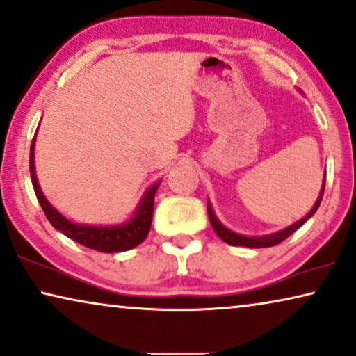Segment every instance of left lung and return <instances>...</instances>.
<instances>
[{
    "label": "left lung",
    "instance_id": "8db88e82",
    "mask_svg": "<svg viewBox=\"0 0 356 356\" xmlns=\"http://www.w3.org/2000/svg\"><path fill=\"white\" fill-rule=\"evenodd\" d=\"M324 185H326V174H324V179H323V187H321V192H319V197L316 200V203L313 204V208L309 209V213L307 216H303L300 221L290 224L289 227L285 229H280L277 232H273V234H268V235H258V237H248V235H242V234H237L234 232V230L227 229L224 224L219 221L216 214H214V209L211 207V202L208 200V216H209V222H211V226L214 229V232L218 234V237L224 240V242L232 245V247H248V248H268V247H274V245H277L282 242L289 237V235H292L295 230L300 229L303 226L305 222L308 221L309 218L313 216L314 213H316V209L319 208V204H321V200H323V195H324Z\"/></svg>",
    "mask_w": 356,
    "mask_h": 356
}]
</instances>
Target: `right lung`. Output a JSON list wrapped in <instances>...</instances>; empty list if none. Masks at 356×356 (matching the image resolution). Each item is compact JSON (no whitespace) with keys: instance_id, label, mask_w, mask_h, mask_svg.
Segmentation results:
<instances>
[{"instance_id":"add662e5","label":"right lung","mask_w":356,"mask_h":356,"mask_svg":"<svg viewBox=\"0 0 356 356\" xmlns=\"http://www.w3.org/2000/svg\"><path fill=\"white\" fill-rule=\"evenodd\" d=\"M35 140H37V134L32 140V147H30V177H32L33 190L37 195L40 207L47 214L48 221L51 222L54 229L63 232L66 237L72 238L83 247L97 250L102 253H116V252H127L132 250L147 238L152 227L153 219V203H154V193L161 184V180L154 182L152 187L147 188L143 193L142 200H140L138 207L135 208L132 216L127 221L121 224H114V226H93V224H77L72 222L71 219L63 216L51 203L44 197L42 188L38 185L37 174H35Z\"/></svg>"}]
</instances>
